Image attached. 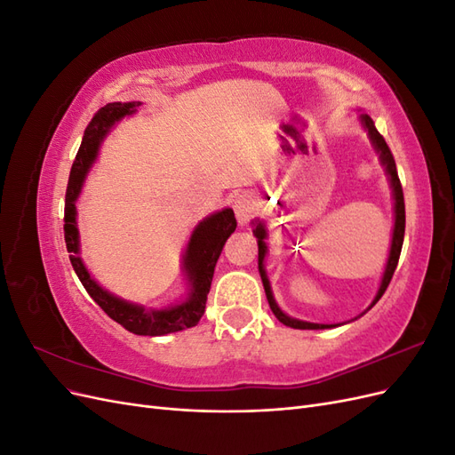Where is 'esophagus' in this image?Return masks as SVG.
<instances>
[{
    "label": "esophagus",
    "instance_id": "34e87169",
    "mask_svg": "<svg viewBox=\"0 0 455 455\" xmlns=\"http://www.w3.org/2000/svg\"><path fill=\"white\" fill-rule=\"evenodd\" d=\"M233 209H235V216L239 224L251 222L254 216V203L249 196H239L235 201H233Z\"/></svg>",
    "mask_w": 455,
    "mask_h": 455
}]
</instances>
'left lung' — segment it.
<instances>
[{
    "mask_svg": "<svg viewBox=\"0 0 455 455\" xmlns=\"http://www.w3.org/2000/svg\"><path fill=\"white\" fill-rule=\"evenodd\" d=\"M363 119V125L364 129L368 131L371 142H374V148L378 149L379 154V159L381 163L385 164V171H387L389 174V180H391V186H393V196H395V229H393V243H391V252H389V261H387V267H385V273H383V279H381V286L378 291V296L374 299L376 301L383 296V292L387 291V286L393 279V273L396 269V264H398V258H401V251H403V241H404V226H406V212H404V194H403V186H401V180H398V172H396V164H395V157L391 154V149L387 146V142H385L383 136L378 132V129L374 127V121L370 119V116L363 114L361 116ZM254 235L258 237V269H259V275H261V283H264V288H266V296H267V301H269V307L273 311V315L277 316V319L291 326V328H299V330H316V328H330L328 324H315V323H304V321H298V319H291V316L284 315L277 304H275L273 299V294H271V286H269V281L266 277V271H264V256H266V243H264V237H266V229L261 224L256 226L254 229ZM370 306V307H371Z\"/></svg>",
    "mask_w": 455,
    "mask_h": 455,
    "instance_id": "8db88e82",
    "label": "left lung"
}]
</instances>
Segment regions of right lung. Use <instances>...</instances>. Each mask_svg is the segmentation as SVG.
I'll use <instances>...</instances> for the list:
<instances>
[{
  "label": "right lung",
  "mask_w": 455,
  "mask_h": 455,
  "mask_svg": "<svg viewBox=\"0 0 455 455\" xmlns=\"http://www.w3.org/2000/svg\"><path fill=\"white\" fill-rule=\"evenodd\" d=\"M140 106V102H112L100 108L91 119V123L85 129L84 142L79 146L77 156L74 159L70 178H68L66 188V206H64V241L66 249L70 252V261L74 266V271L79 277L81 284L85 286L89 296L102 307V311L119 323L123 328H127L129 332L139 336H164L171 332H178V330L196 326L204 313L206 296L211 291L212 275L216 261L222 252L228 237L237 228L235 214L231 209H226L222 212H216L211 218L203 220V222L196 228L194 235H191L188 243V251L184 258V267L189 279V296L186 301L167 309H144L140 306L127 304L109 292L102 291L96 284L89 271L85 269L84 261L77 256L79 252V235L76 226V199L81 191V184L91 167V163L96 157V151L109 127L116 121L125 117L134 112V108Z\"/></svg>",
  "instance_id": "right-lung-1"
}]
</instances>
